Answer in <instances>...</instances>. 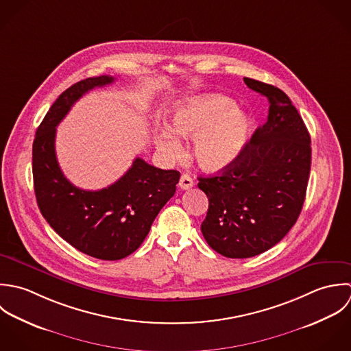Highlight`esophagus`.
Here are the masks:
<instances>
[{
	"instance_id": "1",
	"label": "esophagus",
	"mask_w": 351,
	"mask_h": 351,
	"mask_svg": "<svg viewBox=\"0 0 351 351\" xmlns=\"http://www.w3.org/2000/svg\"><path fill=\"white\" fill-rule=\"evenodd\" d=\"M194 186V180L189 176V175H182V178H180V180H179V187L182 189V190H189V189H191Z\"/></svg>"
}]
</instances>
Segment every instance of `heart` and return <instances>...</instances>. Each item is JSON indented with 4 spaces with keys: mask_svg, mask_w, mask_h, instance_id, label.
I'll list each match as a JSON object with an SVG mask.
<instances>
[{
    "mask_svg": "<svg viewBox=\"0 0 351 351\" xmlns=\"http://www.w3.org/2000/svg\"><path fill=\"white\" fill-rule=\"evenodd\" d=\"M251 134L250 117L222 95L193 96L179 103L172 114V128L164 126L158 147L169 158L183 152L182 141L193 138V156L209 172L229 168L240 157Z\"/></svg>",
    "mask_w": 351,
    "mask_h": 351,
    "instance_id": "b5f03b06",
    "label": "heart"
}]
</instances>
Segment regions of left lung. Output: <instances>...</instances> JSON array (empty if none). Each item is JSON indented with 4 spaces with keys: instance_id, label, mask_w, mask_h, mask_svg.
<instances>
[{
    "instance_id": "1",
    "label": "left lung",
    "mask_w": 351,
    "mask_h": 351,
    "mask_svg": "<svg viewBox=\"0 0 351 351\" xmlns=\"http://www.w3.org/2000/svg\"><path fill=\"white\" fill-rule=\"evenodd\" d=\"M269 100V117L229 168L198 178L209 209L201 225L211 248L233 259L259 255L287 234L306 194L311 136L280 88L244 78Z\"/></svg>"
}]
</instances>
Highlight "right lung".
I'll return each mask as SVG.
<instances>
[{"label":"right lung","instance_id":"right-lung-1","mask_svg":"<svg viewBox=\"0 0 351 351\" xmlns=\"http://www.w3.org/2000/svg\"><path fill=\"white\" fill-rule=\"evenodd\" d=\"M114 81L111 75L89 77L62 92L32 145L34 189L42 215L75 250L101 261L123 259L140 247L180 179V172L156 168L140 157L119 180L97 191L81 190L65 178L56 154L57 126L82 95Z\"/></svg>","mask_w":351,"mask_h":351}]
</instances>
